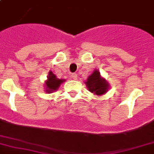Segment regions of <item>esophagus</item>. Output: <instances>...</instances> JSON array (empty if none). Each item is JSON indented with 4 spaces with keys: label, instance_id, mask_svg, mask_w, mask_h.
<instances>
[{
    "label": "esophagus",
    "instance_id": "34e87169",
    "mask_svg": "<svg viewBox=\"0 0 154 154\" xmlns=\"http://www.w3.org/2000/svg\"><path fill=\"white\" fill-rule=\"evenodd\" d=\"M72 78L73 80H77V73H72Z\"/></svg>",
    "mask_w": 154,
    "mask_h": 154
}]
</instances>
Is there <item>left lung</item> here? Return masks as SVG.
<instances>
[{"mask_svg":"<svg viewBox=\"0 0 154 154\" xmlns=\"http://www.w3.org/2000/svg\"><path fill=\"white\" fill-rule=\"evenodd\" d=\"M85 83L89 91L96 95H103L107 92L109 89V84L104 78L101 77L100 72L97 69L88 77Z\"/></svg>","mask_w":154,"mask_h":154,"instance_id":"8db88e82","label":"left lung"}]
</instances>
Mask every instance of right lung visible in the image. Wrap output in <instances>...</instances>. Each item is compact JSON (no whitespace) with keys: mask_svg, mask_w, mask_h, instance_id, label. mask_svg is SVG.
<instances>
[{"mask_svg":"<svg viewBox=\"0 0 154 154\" xmlns=\"http://www.w3.org/2000/svg\"><path fill=\"white\" fill-rule=\"evenodd\" d=\"M65 80L59 79L53 72L50 71L48 76V80L45 82V88L46 92L51 93L56 90L60 87V85L62 82H64Z\"/></svg>","mask_w":154,"mask_h":154,"instance_id":"obj_1","label":"right lung"}]
</instances>
